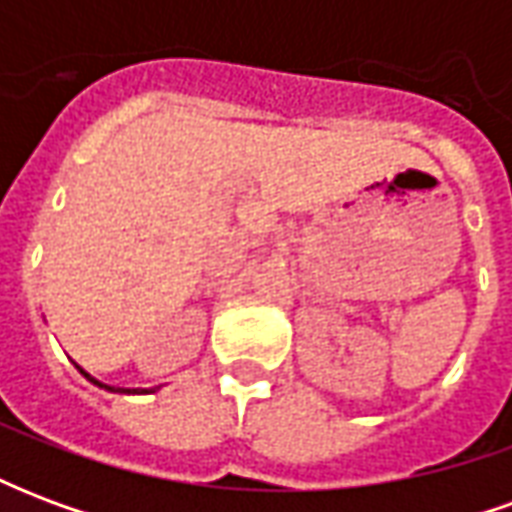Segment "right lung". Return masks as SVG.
Returning a JSON list of instances; mask_svg holds the SVG:
<instances>
[{
	"label": "right lung",
	"instance_id": "obj_1",
	"mask_svg": "<svg viewBox=\"0 0 512 512\" xmlns=\"http://www.w3.org/2000/svg\"><path fill=\"white\" fill-rule=\"evenodd\" d=\"M79 370H82V367H79ZM84 373V370H82ZM84 376H87V373H84ZM90 378V376H87ZM90 381H93V384H98V381H95V378H90ZM98 386H104V384H98ZM104 389H112V386H104ZM112 392H117V389H112ZM123 392H131V389H123Z\"/></svg>",
	"mask_w": 512,
	"mask_h": 512
}]
</instances>
